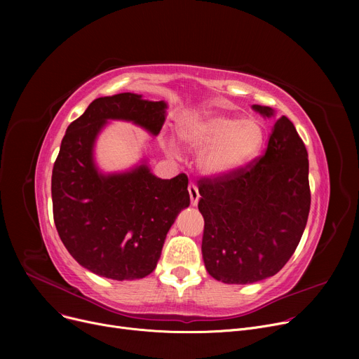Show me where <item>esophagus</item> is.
Returning <instances> with one entry per match:
<instances>
[{
    "mask_svg": "<svg viewBox=\"0 0 359 359\" xmlns=\"http://www.w3.org/2000/svg\"><path fill=\"white\" fill-rule=\"evenodd\" d=\"M189 196H191V203H192L194 206H196V205H198V202H199L201 195H199L198 187H196L194 183H191V184H189Z\"/></svg>",
    "mask_w": 359,
    "mask_h": 359,
    "instance_id": "34e87169",
    "label": "esophagus"
}]
</instances>
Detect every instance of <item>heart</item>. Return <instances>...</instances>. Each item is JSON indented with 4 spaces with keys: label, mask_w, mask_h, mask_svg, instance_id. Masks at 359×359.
Here are the masks:
<instances>
[{
    "label": "heart",
    "mask_w": 359,
    "mask_h": 359,
    "mask_svg": "<svg viewBox=\"0 0 359 359\" xmlns=\"http://www.w3.org/2000/svg\"><path fill=\"white\" fill-rule=\"evenodd\" d=\"M180 142L202 151L201 173L208 177L230 176L250 164L265 144V129L255 119H241L222 111H205L177 125Z\"/></svg>",
    "instance_id": "1"
}]
</instances>
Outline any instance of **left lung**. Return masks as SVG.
I'll use <instances>...</instances> for the list:
<instances>
[{"label": "left lung", "mask_w": 359, "mask_h": 359, "mask_svg": "<svg viewBox=\"0 0 359 359\" xmlns=\"http://www.w3.org/2000/svg\"><path fill=\"white\" fill-rule=\"evenodd\" d=\"M263 118L272 107L253 104ZM202 257L224 284H253L278 273L295 252L310 212L309 154L294 123L276 119L265 156L218 179H203Z\"/></svg>", "instance_id": "1"}]
</instances>
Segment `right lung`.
<instances>
[{
	"label": "right lung",
	"instance_id": "right-lung-1",
	"mask_svg": "<svg viewBox=\"0 0 359 359\" xmlns=\"http://www.w3.org/2000/svg\"><path fill=\"white\" fill-rule=\"evenodd\" d=\"M165 110L164 100L121 93L91 102L67 128L52 170L53 219L69 255L93 273L115 280L149 275L170 227L191 203L183 173L160 179L147 158L126 172L103 173L94 160L107 122H132L156 137Z\"/></svg>",
	"mask_w": 359,
	"mask_h": 359
}]
</instances>
